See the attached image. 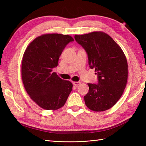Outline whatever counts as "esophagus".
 <instances>
[{"mask_svg":"<svg viewBox=\"0 0 146 146\" xmlns=\"http://www.w3.org/2000/svg\"><path fill=\"white\" fill-rule=\"evenodd\" d=\"M73 83L74 85L77 86L79 85L80 84V82H74Z\"/></svg>","mask_w":146,"mask_h":146,"instance_id":"1","label":"esophagus"}]
</instances>
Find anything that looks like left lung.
I'll return each instance as SVG.
<instances>
[{
	"instance_id": "8db88e82",
	"label": "left lung",
	"mask_w": 146,
	"mask_h": 146,
	"mask_svg": "<svg viewBox=\"0 0 146 146\" xmlns=\"http://www.w3.org/2000/svg\"><path fill=\"white\" fill-rule=\"evenodd\" d=\"M76 41L88 54L90 68H95L98 84L88 83L84 97L89 109L103 111L112 107L122 95L127 82L128 64L122 49L107 34L95 31L75 35Z\"/></svg>"
}]
</instances>
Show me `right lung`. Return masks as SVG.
Segmentation results:
<instances>
[{
    "instance_id": "obj_1",
    "label": "right lung",
    "mask_w": 146,
    "mask_h": 146,
    "mask_svg": "<svg viewBox=\"0 0 146 146\" xmlns=\"http://www.w3.org/2000/svg\"><path fill=\"white\" fill-rule=\"evenodd\" d=\"M69 35L46 34L35 39L24 52L21 66L22 80L27 94L45 110H57L65 104L73 84L62 80L52 69L70 42Z\"/></svg>"
}]
</instances>
